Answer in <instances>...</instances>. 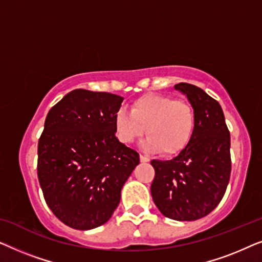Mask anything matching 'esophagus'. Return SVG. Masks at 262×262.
I'll return each mask as SVG.
<instances>
[{
  "instance_id": "34e87169",
  "label": "esophagus",
  "mask_w": 262,
  "mask_h": 262,
  "mask_svg": "<svg viewBox=\"0 0 262 262\" xmlns=\"http://www.w3.org/2000/svg\"><path fill=\"white\" fill-rule=\"evenodd\" d=\"M139 159H141V162H149V157H146L145 155H141L139 156Z\"/></svg>"
}]
</instances>
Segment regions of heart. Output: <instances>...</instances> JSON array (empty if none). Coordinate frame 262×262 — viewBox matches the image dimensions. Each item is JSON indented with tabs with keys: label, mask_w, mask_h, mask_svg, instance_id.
Wrapping results in <instances>:
<instances>
[{
	"label": "heart",
	"mask_w": 262,
	"mask_h": 262,
	"mask_svg": "<svg viewBox=\"0 0 262 262\" xmlns=\"http://www.w3.org/2000/svg\"><path fill=\"white\" fill-rule=\"evenodd\" d=\"M195 126L193 107L184 100L148 94L132 102L130 112L119 110L114 116L118 138L131 144L146 134L145 148L171 156L184 150Z\"/></svg>",
	"instance_id": "b5f03b06"
}]
</instances>
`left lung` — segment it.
Listing matches in <instances>:
<instances>
[{
  "instance_id": "left-lung-1",
  "label": "left lung",
  "mask_w": 262,
  "mask_h": 262,
  "mask_svg": "<svg viewBox=\"0 0 262 262\" xmlns=\"http://www.w3.org/2000/svg\"><path fill=\"white\" fill-rule=\"evenodd\" d=\"M174 88L187 96L195 126L187 146L169 161L152 160L151 196L160 212L175 221H196L216 209L231 171L230 132L223 110L202 88L189 83Z\"/></svg>"
}]
</instances>
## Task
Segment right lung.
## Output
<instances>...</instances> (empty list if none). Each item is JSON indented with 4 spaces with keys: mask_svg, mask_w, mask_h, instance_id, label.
<instances>
[{
    "mask_svg": "<svg viewBox=\"0 0 262 262\" xmlns=\"http://www.w3.org/2000/svg\"><path fill=\"white\" fill-rule=\"evenodd\" d=\"M124 98L75 89L49 111L38 142V179L45 202L68 227L105 224L139 155L116 137Z\"/></svg>",
    "mask_w": 262,
    "mask_h": 262,
    "instance_id": "right-lung-1",
    "label": "right lung"
}]
</instances>
